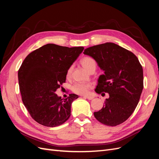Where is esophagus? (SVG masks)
<instances>
[{"instance_id":"1","label":"esophagus","mask_w":159,"mask_h":159,"mask_svg":"<svg viewBox=\"0 0 159 159\" xmlns=\"http://www.w3.org/2000/svg\"><path fill=\"white\" fill-rule=\"evenodd\" d=\"M84 98H87V99H89V100H91V99H93L94 98L93 96H91V95L84 96Z\"/></svg>"}]
</instances>
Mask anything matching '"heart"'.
Masks as SVG:
<instances>
[{"label":"heart","instance_id":"obj_1","mask_svg":"<svg viewBox=\"0 0 159 159\" xmlns=\"http://www.w3.org/2000/svg\"><path fill=\"white\" fill-rule=\"evenodd\" d=\"M81 63L84 66V68L88 71L93 69L95 70L96 66H97L95 60L93 58H92V57H89V56L83 57L81 60ZM72 68H73V66H71L68 68V71H67V76L68 77L70 76ZM91 88V84L77 82L72 86V91L78 94L85 95L88 93V91Z\"/></svg>","mask_w":159,"mask_h":159}]
</instances>
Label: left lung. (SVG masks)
Here are the masks:
<instances>
[{
	"mask_svg": "<svg viewBox=\"0 0 159 159\" xmlns=\"http://www.w3.org/2000/svg\"><path fill=\"white\" fill-rule=\"evenodd\" d=\"M84 54L92 57L104 71L95 92L109 95L102 109L94 112L95 117L108 126L125 121L135 109L143 89V71L137 57L111 42L88 48Z\"/></svg>",
	"mask_w": 159,
	"mask_h": 159,
	"instance_id": "1",
	"label": "left lung"
}]
</instances>
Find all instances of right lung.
<instances>
[{
  "mask_svg": "<svg viewBox=\"0 0 159 159\" xmlns=\"http://www.w3.org/2000/svg\"><path fill=\"white\" fill-rule=\"evenodd\" d=\"M84 49L48 44L22 62L18 73L22 102L38 123L54 127L70 118L71 103L78 95L71 93L63 99L56 91L65 83L67 71Z\"/></svg>",
  "mask_w": 159,
  "mask_h": 159,
  "instance_id": "add662e5",
  "label": "right lung"
}]
</instances>
